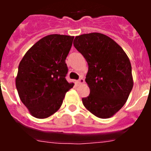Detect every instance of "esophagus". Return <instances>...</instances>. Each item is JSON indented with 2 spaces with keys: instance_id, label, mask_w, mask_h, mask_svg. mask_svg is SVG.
Listing matches in <instances>:
<instances>
[{
  "instance_id": "obj_1",
  "label": "esophagus",
  "mask_w": 151,
  "mask_h": 151,
  "mask_svg": "<svg viewBox=\"0 0 151 151\" xmlns=\"http://www.w3.org/2000/svg\"><path fill=\"white\" fill-rule=\"evenodd\" d=\"M84 83H85V80H84L82 78H79V80H78V81H76V84L77 85H82V84H84Z\"/></svg>"
}]
</instances>
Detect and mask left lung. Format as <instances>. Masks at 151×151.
<instances>
[{"label": "left lung", "mask_w": 151, "mask_h": 151, "mask_svg": "<svg viewBox=\"0 0 151 151\" xmlns=\"http://www.w3.org/2000/svg\"><path fill=\"white\" fill-rule=\"evenodd\" d=\"M73 45L88 65L85 82L90 94L82 98L83 105L98 118H110L124 106L133 88L129 58L115 41L101 33L76 36Z\"/></svg>", "instance_id": "obj_1"}]
</instances>
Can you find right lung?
I'll return each mask as SVG.
<instances>
[{
    "instance_id": "obj_1",
    "label": "right lung",
    "mask_w": 151,
    "mask_h": 151,
    "mask_svg": "<svg viewBox=\"0 0 151 151\" xmlns=\"http://www.w3.org/2000/svg\"><path fill=\"white\" fill-rule=\"evenodd\" d=\"M74 36L49 35L37 41L21 60L16 87L29 113L38 119L50 116L60 108L73 87L65 78L66 58Z\"/></svg>"
}]
</instances>
